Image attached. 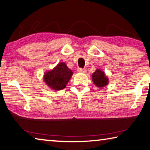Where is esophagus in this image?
I'll return each mask as SVG.
<instances>
[{
	"label": "esophagus",
	"mask_w": 150,
	"mask_h": 150,
	"mask_svg": "<svg viewBox=\"0 0 150 150\" xmlns=\"http://www.w3.org/2000/svg\"><path fill=\"white\" fill-rule=\"evenodd\" d=\"M78 72H80V73H86V69H83V68H79L78 69Z\"/></svg>",
	"instance_id": "34e87169"
}]
</instances>
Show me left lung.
<instances>
[{
	"label": "left lung",
	"mask_w": 150,
	"mask_h": 150,
	"mask_svg": "<svg viewBox=\"0 0 150 150\" xmlns=\"http://www.w3.org/2000/svg\"><path fill=\"white\" fill-rule=\"evenodd\" d=\"M92 80L97 87L103 88L109 83V80L105 73L100 69H97L92 74Z\"/></svg>",
	"instance_id": "left-lung-1"
}]
</instances>
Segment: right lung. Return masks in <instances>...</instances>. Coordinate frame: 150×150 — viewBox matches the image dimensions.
<instances>
[{
    "label": "right lung",
    "instance_id": "add662e5",
    "mask_svg": "<svg viewBox=\"0 0 150 150\" xmlns=\"http://www.w3.org/2000/svg\"><path fill=\"white\" fill-rule=\"evenodd\" d=\"M73 74L64 62H60L53 69L45 73L44 82L51 89L55 91L66 88Z\"/></svg>",
    "mask_w": 150,
    "mask_h": 150
}]
</instances>
